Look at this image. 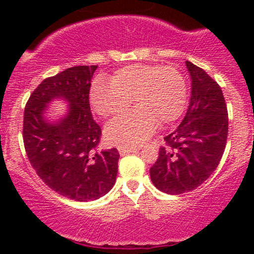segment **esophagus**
Wrapping results in <instances>:
<instances>
[{
    "mask_svg": "<svg viewBox=\"0 0 254 254\" xmlns=\"http://www.w3.org/2000/svg\"><path fill=\"white\" fill-rule=\"evenodd\" d=\"M118 151H119L120 155L124 156V155H127V153L136 152V151H139V150H137V148H135V147H127V146H120V147H118Z\"/></svg>",
    "mask_w": 254,
    "mask_h": 254,
    "instance_id": "34e87169",
    "label": "esophagus"
}]
</instances>
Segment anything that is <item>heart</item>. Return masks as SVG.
Instances as JSON below:
<instances>
[{"instance_id": "b5f03b06", "label": "heart", "mask_w": 254, "mask_h": 254, "mask_svg": "<svg viewBox=\"0 0 254 254\" xmlns=\"http://www.w3.org/2000/svg\"><path fill=\"white\" fill-rule=\"evenodd\" d=\"M96 113L107 118L127 111L134 99L136 108L113 119L106 137L119 146L140 145L157 127L178 119L187 104V83L172 66L135 64L115 71L111 81L98 77L89 93Z\"/></svg>"}]
</instances>
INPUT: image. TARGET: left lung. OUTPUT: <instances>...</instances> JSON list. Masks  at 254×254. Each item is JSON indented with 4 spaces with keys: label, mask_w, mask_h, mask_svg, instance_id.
Segmentation results:
<instances>
[{
    "label": "left lung",
    "mask_w": 254,
    "mask_h": 254,
    "mask_svg": "<svg viewBox=\"0 0 254 254\" xmlns=\"http://www.w3.org/2000/svg\"><path fill=\"white\" fill-rule=\"evenodd\" d=\"M188 111L179 127L165 137L150 177L158 190L171 195L198 188L219 166L226 146L229 115L219 84L190 61Z\"/></svg>",
    "instance_id": "left-lung-1"
}]
</instances>
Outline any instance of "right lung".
<instances>
[{"instance_id": "1", "label": "right lung", "mask_w": 254, "mask_h": 254, "mask_svg": "<svg viewBox=\"0 0 254 254\" xmlns=\"http://www.w3.org/2000/svg\"><path fill=\"white\" fill-rule=\"evenodd\" d=\"M98 66H73L45 78L24 109L23 141L30 165L48 187L76 201L106 195L115 184L119 152L98 151L101 127L89 107L91 79ZM67 101L64 117L49 121L48 103Z\"/></svg>"}]
</instances>
